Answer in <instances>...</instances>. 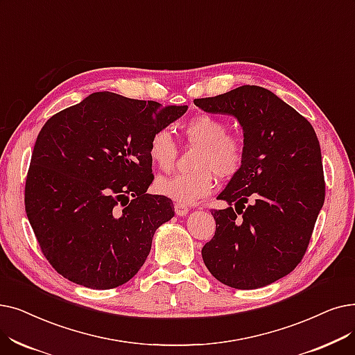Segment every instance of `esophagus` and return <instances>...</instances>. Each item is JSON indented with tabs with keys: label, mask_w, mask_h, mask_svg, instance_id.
Wrapping results in <instances>:
<instances>
[{
	"label": "esophagus",
	"mask_w": 355,
	"mask_h": 355,
	"mask_svg": "<svg viewBox=\"0 0 355 355\" xmlns=\"http://www.w3.org/2000/svg\"><path fill=\"white\" fill-rule=\"evenodd\" d=\"M174 210H175V213L178 214V216H186L187 213H189V207L186 206V205H175V207H174Z\"/></svg>",
	"instance_id": "esophagus-1"
}]
</instances>
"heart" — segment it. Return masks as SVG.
<instances>
[{"instance_id": "obj_1", "label": "heart", "mask_w": 355, "mask_h": 355, "mask_svg": "<svg viewBox=\"0 0 355 355\" xmlns=\"http://www.w3.org/2000/svg\"><path fill=\"white\" fill-rule=\"evenodd\" d=\"M182 132L191 145L198 146L193 159L196 169L161 177L157 181V190L177 205H194L213 190L214 174L229 178L239 171L245 148L239 136L227 133V125L222 119L210 114L191 119L184 125ZM148 157L162 171L174 166L177 145L166 129H159L150 136Z\"/></svg>"}]
</instances>
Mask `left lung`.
<instances>
[{"instance_id": "8db88e82", "label": "left lung", "mask_w": 355, "mask_h": 355, "mask_svg": "<svg viewBox=\"0 0 355 355\" xmlns=\"http://www.w3.org/2000/svg\"><path fill=\"white\" fill-rule=\"evenodd\" d=\"M194 104L235 117L245 148L241 169L218 196L227 207L211 211L216 232L202 250L205 264L229 287L268 286L302 261L325 200L318 136L263 87L242 85Z\"/></svg>"}]
</instances>
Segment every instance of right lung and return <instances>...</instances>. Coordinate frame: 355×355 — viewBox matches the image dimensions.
<instances>
[{"instance_id":"add662e5","label":"right lung","mask_w":355,"mask_h":355,"mask_svg":"<svg viewBox=\"0 0 355 355\" xmlns=\"http://www.w3.org/2000/svg\"><path fill=\"white\" fill-rule=\"evenodd\" d=\"M101 91L42 128L26 180V213L42 252L72 283L107 290L146 261L173 202L148 194L150 136L187 112Z\"/></svg>"}]
</instances>
